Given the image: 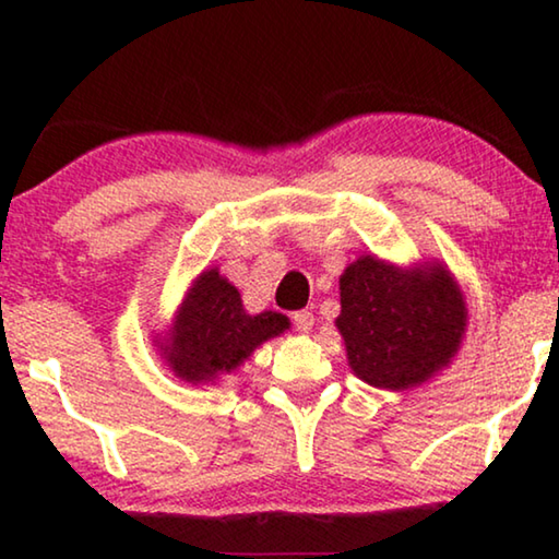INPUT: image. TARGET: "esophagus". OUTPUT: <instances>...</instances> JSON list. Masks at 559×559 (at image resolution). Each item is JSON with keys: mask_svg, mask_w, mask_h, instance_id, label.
Instances as JSON below:
<instances>
[{"mask_svg": "<svg viewBox=\"0 0 559 559\" xmlns=\"http://www.w3.org/2000/svg\"><path fill=\"white\" fill-rule=\"evenodd\" d=\"M293 323L300 333H310L312 325H316V318H312L310 310H300V312H295V316H293Z\"/></svg>", "mask_w": 559, "mask_h": 559, "instance_id": "34e87169", "label": "esophagus"}]
</instances>
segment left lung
Listing matches in <instances>:
<instances>
[{
    "instance_id": "left-lung-1",
    "label": "left lung",
    "mask_w": 559,
    "mask_h": 559,
    "mask_svg": "<svg viewBox=\"0 0 559 559\" xmlns=\"http://www.w3.org/2000/svg\"><path fill=\"white\" fill-rule=\"evenodd\" d=\"M338 285L335 328L364 384L404 392L453 364L468 331V305L445 262L394 264L361 254Z\"/></svg>"
}]
</instances>
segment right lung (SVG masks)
<instances>
[{
    "label": "right lung",
    "instance_id": "1",
    "mask_svg": "<svg viewBox=\"0 0 559 559\" xmlns=\"http://www.w3.org/2000/svg\"><path fill=\"white\" fill-rule=\"evenodd\" d=\"M289 331L282 312L251 316L241 293L218 266H209L190 282L170 325L152 335V346L180 381L193 386L218 384L234 373L262 343Z\"/></svg>",
    "mask_w": 559,
    "mask_h": 559
}]
</instances>
